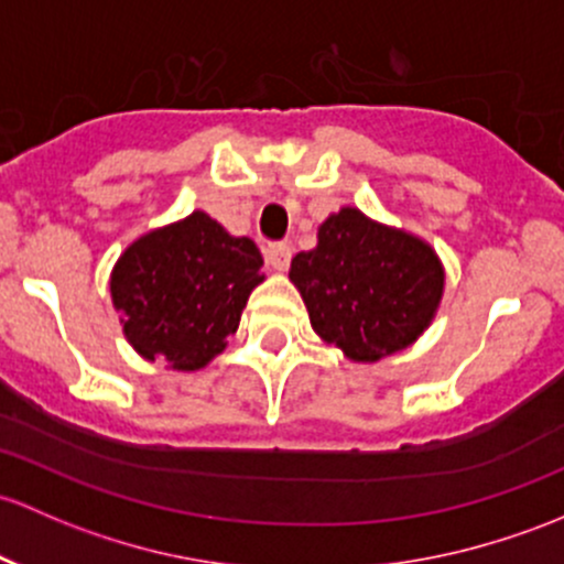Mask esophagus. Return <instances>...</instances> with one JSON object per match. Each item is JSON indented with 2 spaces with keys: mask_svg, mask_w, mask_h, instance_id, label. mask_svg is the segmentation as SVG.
Masks as SVG:
<instances>
[{
  "mask_svg": "<svg viewBox=\"0 0 564 564\" xmlns=\"http://www.w3.org/2000/svg\"><path fill=\"white\" fill-rule=\"evenodd\" d=\"M264 262L275 272H283L289 262H292V248H289L286 242H270V246L264 248Z\"/></svg>",
  "mask_w": 564,
  "mask_h": 564,
  "instance_id": "esophagus-1",
  "label": "esophagus"
}]
</instances>
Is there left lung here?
I'll return each instance as SVG.
<instances>
[{
  "label": "left lung",
  "instance_id": "obj_1",
  "mask_svg": "<svg viewBox=\"0 0 564 564\" xmlns=\"http://www.w3.org/2000/svg\"><path fill=\"white\" fill-rule=\"evenodd\" d=\"M289 278L313 329L354 361H378L411 346L443 294L435 251L357 207H343L318 227V246L292 259Z\"/></svg>",
  "mask_w": 564,
  "mask_h": 564
}]
</instances>
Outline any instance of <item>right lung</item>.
Instances as JSON below:
<instances>
[{
  "label": "right lung",
  "instance_id": "1",
  "mask_svg": "<svg viewBox=\"0 0 564 564\" xmlns=\"http://www.w3.org/2000/svg\"><path fill=\"white\" fill-rule=\"evenodd\" d=\"M262 264L257 242L197 210L123 251L112 270V305L142 357L199 370L235 335L248 294L264 281Z\"/></svg>",
  "mask_w": 564,
  "mask_h": 564
}]
</instances>
